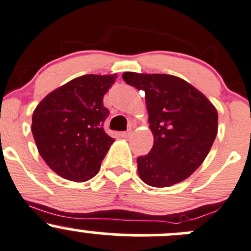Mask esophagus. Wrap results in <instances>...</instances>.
<instances>
[{
	"mask_svg": "<svg viewBox=\"0 0 251 251\" xmlns=\"http://www.w3.org/2000/svg\"><path fill=\"white\" fill-rule=\"evenodd\" d=\"M130 134H131V129H129V130H126V131H122V133H121V135H122L123 138H129V136H130Z\"/></svg>",
	"mask_w": 251,
	"mask_h": 251,
	"instance_id": "esophagus-1",
	"label": "esophagus"
}]
</instances>
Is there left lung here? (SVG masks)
Masks as SVG:
<instances>
[{"label": "left lung", "instance_id": "1", "mask_svg": "<svg viewBox=\"0 0 251 251\" xmlns=\"http://www.w3.org/2000/svg\"><path fill=\"white\" fill-rule=\"evenodd\" d=\"M123 79L145 92L153 146L138 157L145 183L168 187L187 179L208 156L218 134V111L179 77L125 72Z\"/></svg>", "mask_w": 251, "mask_h": 251}]
</instances>
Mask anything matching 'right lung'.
Wrapping results in <instances>:
<instances>
[{"label": "right lung", "instance_id": "right-lung-1", "mask_svg": "<svg viewBox=\"0 0 251 251\" xmlns=\"http://www.w3.org/2000/svg\"><path fill=\"white\" fill-rule=\"evenodd\" d=\"M117 75H84L49 93L32 115L33 139L53 172L87 181L99 172L113 139L104 130V95Z\"/></svg>", "mask_w": 251, "mask_h": 251}]
</instances>
